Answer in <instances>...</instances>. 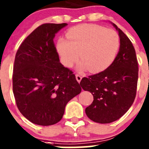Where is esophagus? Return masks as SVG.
Segmentation results:
<instances>
[{
  "mask_svg": "<svg viewBox=\"0 0 149 149\" xmlns=\"http://www.w3.org/2000/svg\"><path fill=\"white\" fill-rule=\"evenodd\" d=\"M76 80H77V81L79 82V83H80L81 81V79H82L81 76H80L79 74H76Z\"/></svg>",
  "mask_w": 149,
  "mask_h": 149,
  "instance_id": "1",
  "label": "esophagus"
}]
</instances>
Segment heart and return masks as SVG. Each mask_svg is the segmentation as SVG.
I'll return each instance as SVG.
<instances>
[{
    "label": "heart",
    "mask_w": 149,
    "mask_h": 149,
    "mask_svg": "<svg viewBox=\"0 0 149 149\" xmlns=\"http://www.w3.org/2000/svg\"><path fill=\"white\" fill-rule=\"evenodd\" d=\"M67 40L60 38L57 50L63 64L71 68L79 59V69L98 73L107 68L115 60L120 46L118 33L113 29L92 24L71 27L66 33Z\"/></svg>",
    "instance_id": "1"
}]
</instances>
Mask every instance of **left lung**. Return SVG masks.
<instances>
[{
    "mask_svg": "<svg viewBox=\"0 0 149 149\" xmlns=\"http://www.w3.org/2000/svg\"><path fill=\"white\" fill-rule=\"evenodd\" d=\"M119 33L120 46L116 58L106 70L84 77L80 85L92 94L94 101L85 109L90 120L109 123L120 119L134 102L139 78V64L133 44L124 32Z\"/></svg>",
    "mask_w": 149,
    "mask_h": 149,
    "instance_id": "8db88e82",
    "label": "left lung"
}]
</instances>
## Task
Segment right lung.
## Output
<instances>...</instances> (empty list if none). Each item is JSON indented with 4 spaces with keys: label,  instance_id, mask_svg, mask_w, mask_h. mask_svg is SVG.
<instances>
[{
    "label": "right lung",
    "instance_id": "right-lung-1",
    "mask_svg": "<svg viewBox=\"0 0 149 149\" xmlns=\"http://www.w3.org/2000/svg\"><path fill=\"white\" fill-rule=\"evenodd\" d=\"M67 24H44L21 44L16 54L13 92L21 113L39 125L63 118L67 103L81 91L76 76L60 63L53 39Z\"/></svg>",
    "mask_w": 149,
    "mask_h": 149
}]
</instances>
